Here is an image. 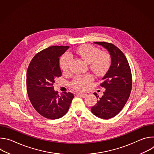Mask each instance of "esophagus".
<instances>
[{
    "label": "esophagus",
    "mask_w": 154,
    "mask_h": 154,
    "mask_svg": "<svg viewBox=\"0 0 154 154\" xmlns=\"http://www.w3.org/2000/svg\"><path fill=\"white\" fill-rule=\"evenodd\" d=\"M77 95L79 96H80V97H85L87 96L86 94H85V93H77Z\"/></svg>",
    "instance_id": "1"
}]
</instances>
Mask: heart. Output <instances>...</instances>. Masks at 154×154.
Wrapping results in <instances>:
<instances>
[{
	"label": "heart",
	"mask_w": 154,
	"mask_h": 154,
	"mask_svg": "<svg viewBox=\"0 0 154 154\" xmlns=\"http://www.w3.org/2000/svg\"><path fill=\"white\" fill-rule=\"evenodd\" d=\"M75 53L80 56L86 63H90L91 69L98 75L104 73L110 64V57L105 52L100 51L90 45H84L77 48ZM72 62V57L69 54L64 55L60 61V66L63 71H69ZM93 80L91 75L77 76L72 82V85L77 89L83 90Z\"/></svg>",
	"instance_id": "obj_1"
}]
</instances>
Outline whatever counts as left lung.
I'll return each instance as SVG.
<instances>
[{
  "label": "left lung",
  "mask_w": 154,
  "mask_h": 154,
  "mask_svg": "<svg viewBox=\"0 0 154 154\" xmlns=\"http://www.w3.org/2000/svg\"><path fill=\"white\" fill-rule=\"evenodd\" d=\"M108 51L111 57V66L102 79L100 86L106 89L97 103L91 107V112L101 119H109L117 115L124 106L130 94L132 86L131 74L128 61L122 53L113 44L95 42Z\"/></svg>",
  "instance_id": "obj_1"
}]
</instances>
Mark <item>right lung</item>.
<instances>
[{
    "label": "right lung",
    "mask_w": 154,
    "mask_h": 154,
    "mask_svg": "<svg viewBox=\"0 0 154 154\" xmlns=\"http://www.w3.org/2000/svg\"><path fill=\"white\" fill-rule=\"evenodd\" d=\"M69 46H51L36 54L27 72V90L29 98L36 111L51 119L63 117L68 111L74 96L54 90L55 80L61 76L60 57Z\"/></svg>",
    "instance_id": "1"
}]
</instances>
